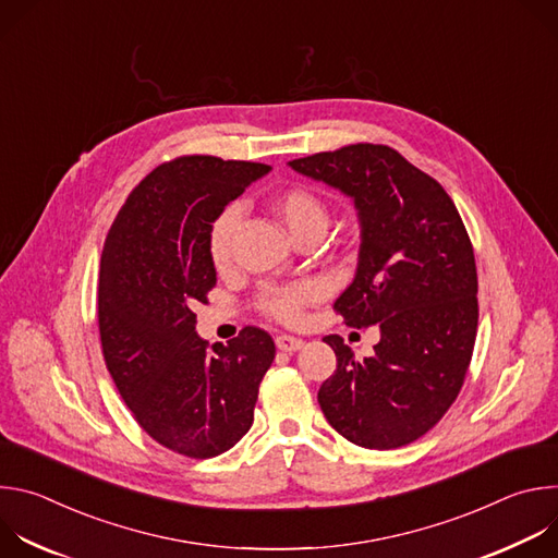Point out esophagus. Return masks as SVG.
Here are the masks:
<instances>
[{
    "label": "esophagus",
    "mask_w": 558,
    "mask_h": 558,
    "mask_svg": "<svg viewBox=\"0 0 558 558\" xmlns=\"http://www.w3.org/2000/svg\"><path fill=\"white\" fill-rule=\"evenodd\" d=\"M302 340L300 338H293V336H278L276 338V347L280 349V351H284V353H293V351H298V349H302Z\"/></svg>",
    "instance_id": "1"
}]
</instances>
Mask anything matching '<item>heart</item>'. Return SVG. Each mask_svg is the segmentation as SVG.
<instances>
[{"label":"heart","instance_id":"1","mask_svg":"<svg viewBox=\"0 0 558 558\" xmlns=\"http://www.w3.org/2000/svg\"><path fill=\"white\" fill-rule=\"evenodd\" d=\"M271 211L287 227L295 243L304 238H320L329 229L331 209L323 194L311 187L293 185L276 192L269 198ZM241 222V207L235 203L227 205L211 222L207 235V252L214 269L225 271L233 260V235ZM325 289L315 280H300L289 284H265L258 293V308L282 325H298L304 308L323 298Z\"/></svg>","mask_w":558,"mask_h":558}]
</instances>
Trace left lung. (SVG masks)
I'll return each mask as SVG.
<instances>
[{
    "mask_svg": "<svg viewBox=\"0 0 558 558\" xmlns=\"http://www.w3.org/2000/svg\"><path fill=\"white\" fill-rule=\"evenodd\" d=\"M289 166L353 198L360 260L333 308L349 327L381 333L364 360L340 336L325 338L338 368L317 402L355 446H407L446 415L472 360L480 282L465 225L446 190L388 145L353 143Z\"/></svg>",
    "mask_w": 558,
    "mask_h": 558,
    "instance_id": "left-lung-1",
    "label": "left lung"
}]
</instances>
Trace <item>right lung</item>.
Wrapping results in <instances>:
<instances>
[{"label": "right lung", "instance_id": "add662e5", "mask_svg": "<svg viewBox=\"0 0 558 558\" xmlns=\"http://www.w3.org/2000/svg\"><path fill=\"white\" fill-rule=\"evenodd\" d=\"M269 172L265 163L187 154L154 168L125 198L101 254L99 336L106 366L136 424L172 452L216 457L254 424L276 357L265 329L227 347L196 336V302L216 287L214 218Z\"/></svg>", "mask_w": 558, "mask_h": 558}]
</instances>
